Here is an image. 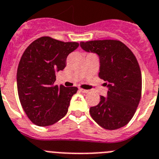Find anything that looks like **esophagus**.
Wrapping results in <instances>:
<instances>
[{"label":"esophagus","mask_w":159,"mask_h":159,"mask_svg":"<svg viewBox=\"0 0 159 159\" xmlns=\"http://www.w3.org/2000/svg\"><path fill=\"white\" fill-rule=\"evenodd\" d=\"M79 90L81 92H82V93H85V94H86V93H88V92H89V90H84V89H81V88H80V89H79Z\"/></svg>","instance_id":"esophagus-1"}]
</instances>
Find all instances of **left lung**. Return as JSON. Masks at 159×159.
Instances as JSON below:
<instances>
[{"instance_id":"8db88e82","label":"left lung","mask_w":159,"mask_h":159,"mask_svg":"<svg viewBox=\"0 0 159 159\" xmlns=\"http://www.w3.org/2000/svg\"><path fill=\"white\" fill-rule=\"evenodd\" d=\"M80 46L98 55V76L108 88L107 97L100 96L99 103L90 108V116L105 129L124 127L134 116L141 99V73L135 56L119 40L81 42Z\"/></svg>"}]
</instances>
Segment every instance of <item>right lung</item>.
<instances>
[{
    "label": "right lung",
    "instance_id": "add662e5",
    "mask_svg": "<svg viewBox=\"0 0 159 159\" xmlns=\"http://www.w3.org/2000/svg\"><path fill=\"white\" fill-rule=\"evenodd\" d=\"M76 42H62L44 36L32 42L22 54L17 71L18 97L32 123L49 126L68 112L77 88L54 86L56 73L66 66L68 55L77 48Z\"/></svg>",
    "mask_w": 159,
    "mask_h": 159
}]
</instances>
